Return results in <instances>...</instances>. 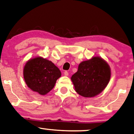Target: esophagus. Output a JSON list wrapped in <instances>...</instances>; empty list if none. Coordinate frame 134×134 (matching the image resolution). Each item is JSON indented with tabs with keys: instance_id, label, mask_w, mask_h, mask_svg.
Returning a JSON list of instances; mask_svg holds the SVG:
<instances>
[{
	"instance_id": "1",
	"label": "esophagus",
	"mask_w": 134,
	"mask_h": 134,
	"mask_svg": "<svg viewBox=\"0 0 134 134\" xmlns=\"http://www.w3.org/2000/svg\"><path fill=\"white\" fill-rule=\"evenodd\" d=\"M64 75L67 76H69V72H67V71H65V72H64Z\"/></svg>"
}]
</instances>
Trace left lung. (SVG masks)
I'll return each mask as SVG.
<instances>
[{
	"label": "left lung",
	"instance_id": "1",
	"mask_svg": "<svg viewBox=\"0 0 134 134\" xmlns=\"http://www.w3.org/2000/svg\"><path fill=\"white\" fill-rule=\"evenodd\" d=\"M111 69L100 56L81 62L78 71L71 77L75 90L84 97H93L101 93L109 83Z\"/></svg>",
	"mask_w": 134,
	"mask_h": 134
}]
</instances>
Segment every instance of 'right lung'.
Instances as JSON below:
<instances>
[{"label": "right lung", "instance_id": "1", "mask_svg": "<svg viewBox=\"0 0 134 134\" xmlns=\"http://www.w3.org/2000/svg\"><path fill=\"white\" fill-rule=\"evenodd\" d=\"M23 76L27 86L40 95L48 94L54 88L61 72L50 60L41 56L31 58L23 69Z\"/></svg>", "mask_w": 134, "mask_h": 134}]
</instances>
